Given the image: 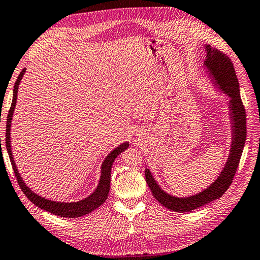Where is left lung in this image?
<instances>
[{
  "instance_id": "8db88e82",
  "label": "left lung",
  "mask_w": 260,
  "mask_h": 260,
  "mask_svg": "<svg viewBox=\"0 0 260 260\" xmlns=\"http://www.w3.org/2000/svg\"><path fill=\"white\" fill-rule=\"evenodd\" d=\"M205 51L207 55L204 66L207 69L208 76L212 77V80L215 81L214 84L218 87V89L230 99V120L232 124L231 149H230L229 158L224 165V169L217 179L206 189L189 197H175L165 192L156 182L149 169L145 170L146 182L155 199L158 200V203L164 207L179 213L191 212L222 197L231 185L236 175L247 137L246 111H244L241 96H240L239 81L232 62L225 54L210 45L205 46Z\"/></svg>"
}]
</instances>
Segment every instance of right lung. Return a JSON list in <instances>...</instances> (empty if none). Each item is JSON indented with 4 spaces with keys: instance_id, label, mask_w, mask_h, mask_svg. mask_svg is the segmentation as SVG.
Wrapping results in <instances>:
<instances>
[{
    "instance_id": "obj_1",
    "label": "right lung",
    "mask_w": 260,
    "mask_h": 260,
    "mask_svg": "<svg viewBox=\"0 0 260 260\" xmlns=\"http://www.w3.org/2000/svg\"><path fill=\"white\" fill-rule=\"evenodd\" d=\"M24 72H26V69H23L20 72L16 84H14L12 104H11V107H10L8 119H7V134H6L7 150H8L10 160H11L14 174H16V178L18 180V183L20 185V189L23 191V193L26 194V197L30 200L34 205H36V206L41 209H44L48 213H52L61 217L76 218V217L84 216V215L89 214L92 212V210L99 208L101 205L104 204L106 198L109 197L112 165H113V161L117 156H119L122 151H124L126 148H128L129 143L121 144L119 147H116V148H114L109 155L106 156V158L104 159V161H103L102 168H101L102 171H101V179H100L99 185H97V188L95 189L94 192L88 196V197H86L85 199L79 200V202H75V203H61V202H54V200L45 199L44 197H41V196H38L37 193L34 192V191H31V189H29V187H27L26 183L23 182V180L20 176V173L18 172L16 161H14V158L12 156L11 139H10L11 138V137H10V131H11L12 116H13L14 107H16V104H17L18 88H19V85H20V81L22 79Z\"/></svg>"
}]
</instances>
